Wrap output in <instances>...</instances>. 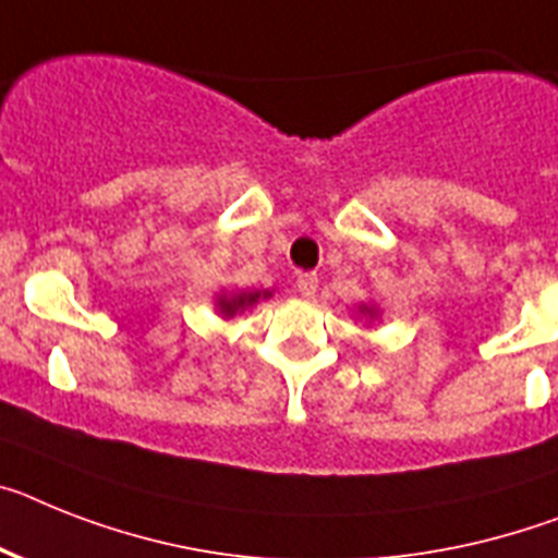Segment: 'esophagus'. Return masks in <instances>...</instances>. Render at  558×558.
Masks as SVG:
<instances>
[{
    "label": "esophagus",
    "mask_w": 558,
    "mask_h": 558,
    "mask_svg": "<svg viewBox=\"0 0 558 558\" xmlns=\"http://www.w3.org/2000/svg\"><path fill=\"white\" fill-rule=\"evenodd\" d=\"M298 292H301L303 298H315V292H317L315 271H301V275H298Z\"/></svg>",
    "instance_id": "obj_1"
}]
</instances>
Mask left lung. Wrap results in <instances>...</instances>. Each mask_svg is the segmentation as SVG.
I'll list each match as a JSON object with an SVG mask.
<instances>
[{"mask_svg": "<svg viewBox=\"0 0 558 558\" xmlns=\"http://www.w3.org/2000/svg\"><path fill=\"white\" fill-rule=\"evenodd\" d=\"M357 315H363L368 323H372V320H377V317H380V306H374V303H360Z\"/></svg>", "mask_w": 558, "mask_h": 558, "instance_id": "left-lung-1", "label": "left lung"}]
</instances>
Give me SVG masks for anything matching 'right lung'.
<instances>
[{"label": "right lung", "instance_id": "obj_1", "mask_svg": "<svg viewBox=\"0 0 558 558\" xmlns=\"http://www.w3.org/2000/svg\"><path fill=\"white\" fill-rule=\"evenodd\" d=\"M266 298H271L269 289H257V292H221L215 294V312L223 320H232V317L252 308L257 301H266Z\"/></svg>", "mask_w": 558, "mask_h": 558}]
</instances>
